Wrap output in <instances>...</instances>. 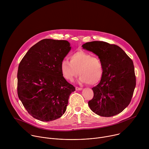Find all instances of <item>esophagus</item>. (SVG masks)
Instances as JSON below:
<instances>
[{"label": "esophagus", "mask_w": 149, "mask_h": 149, "mask_svg": "<svg viewBox=\"0 0 149 149\" xmlns=\"http://www.w3.org/2000/svg\"><path fill=\"white\" fill-rule=\"evenodd\" d=\"M75 90H76L77 91H80V90H82V88H79V87H75Z\"/></svg>", "instance_id": "34e87169"}]
</instances>
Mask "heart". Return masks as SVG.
Returning <instances> with one entry per match:
<instances>
[{
    "label": "heart",
    "mask_w": 149,
    "mask_h": 149,
    "mask_svg": "<svg viewBox=\"0 0 149 149\" xmlns=\"http://www.w3.org/2000/svg\"><path fill=\"white\" fill-rule=\"evenodd\" d=\"M70 62L63 59L61 63V71L65 79L72 81L77 75H79L78 82L92 86L98 82L103 74L102 63L97 56L78 51L70 56ZM79 73H77V72Z\"/></svg>",
    "instance_id": "heart-1"
}]
</instances>
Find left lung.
I'll return each mask as SVG.
<instances>
[{"instance_id":"8db88e82","label":"left lung","mask_w":149,"mask_h":149,"mask_svg":"<svg viewBox=\"0 0 149 149\" xmlns=\"http://www.w3.org/2000/svg\"><path fill=\"white\" fill-rule=\"evenodd\" d=\"M82 47L97 55L103 67L100 83L92 88L90 109L102 117L120 113L129 105L136 87L133 61L120 47L105 42H87Z\"/></svg>"}]
</instances>
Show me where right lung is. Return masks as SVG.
<instances>
[{
    "label": "right lung",
    "instance_id": "add662e5",
    "mask_svg": "<svg viewBox=\"0 0 149 149\" xmlns=\"http://www.w3.org/2000/svg\"><path fill=\"white\" fill-rule=\"evenodd\" d=\"M71 48L65 40L44 39L32 46L17 71V95L28 113L51 121L65 113L75 87L63 78L61 63Z\"/></svg>",
    "mask_w": 149,
    "mask_h": 149
}]
</instances>
